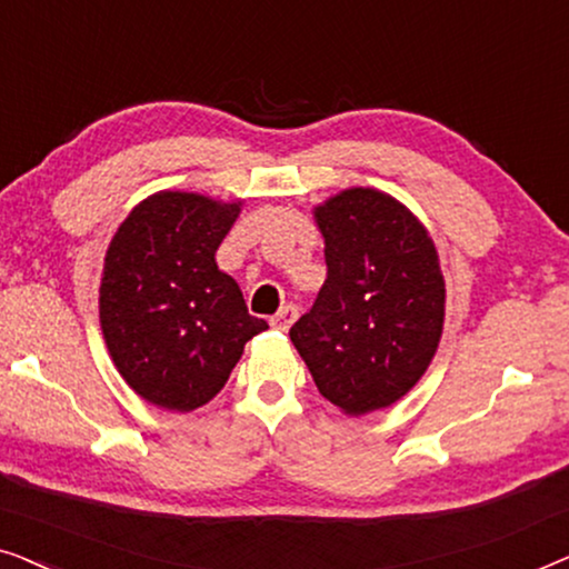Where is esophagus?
I'll return each instance as SVG.
<instances>
[{
	"mask_svg": "<svg viewBox=\"0 0 569 569\" xmlns=\"http://www.w3.org/2000/svg\"><path fill=\"white\" fill-rule=\"evenodd\" d=\"M295 318H298V306L287 302V306H282L274 316H271V326L279 331H287L295 323Z\"/></svg>",
	"mask_w": 569,
	"mask_h": 569,
	"instance_id": "esophagus-1",
	"label": "esophagus"
}]
</instances>
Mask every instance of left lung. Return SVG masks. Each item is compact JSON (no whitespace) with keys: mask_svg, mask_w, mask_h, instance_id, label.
<instances>
[{"mask_svg":"<svg viewBox=\"0 0 569 569\" xmlns=\"http://www.w3.org/2000/svg\"><path fill=\"white\" fill-rule=\"evenodd\" d=\"M326 282L290 329L318 391L347 415L391 407L438 349L446 282L415 214L376 189H349L316 209Z\"/></svg>","mask_w":569,"mask_h":569,"instance_id":"1","label":"left lung"}]
</instances>
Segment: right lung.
Returning <instances> with one entry per match:
<instances>
[{"instance_id":"1","label":"right lung","mask_w":569,"mask_h":569,"mask_svg":"<svg viewBox=\"0 0 569 569\" xmlns=\"http://www.w3.org/2000/svg\"><path fill=\"white\" fill-rule=\"evenodd\" d=\"M238 212L240 204L162 191L108 246L100 326L123 380L154 407H204L228 383L246 341L269 329L214 261Z\"/></svg>"}]
</instances>
